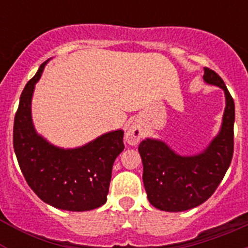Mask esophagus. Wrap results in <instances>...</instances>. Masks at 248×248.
I'll return each instance as SVG.
<instances>
[{
    "instance_id": "34e87169",
    "label": "esophagus",
    "mask_w": 248,
    "mask_h": 248,
    "mask_svg": "<svg viewBox=\"0 0 248 248\" xmlns=\"http://www.w3.org/2000/svg\"><path fill=\"white\" fill-rule=\"evenodd\" d=\"M143 128L138 123H133L125 133V139L130 145H137L143 139Z\"/></svg>"
}]
</instances>
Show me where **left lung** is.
Masks as SVG:
<instances>
[{"instance_id":"obj_1","label":"left lung","mask_w":248,"mask_h":248,"mask_svg":"<svg viewBox=\"0 0 248 248\" xmlns=\"http://www.w3.org/2000/svg\"><path fill=\"white\" fill-rule=\"evenodd\" d=\"M203 80L225 92L226 107L218 134L202 153L183 156L161 140L150 138L139 144L149 202L161 211H186L205 202L217 189L231 164L235 103L216 72L205 68Z\"/></svg>"}]
</instances>
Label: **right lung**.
Listing matches in <instances>:
<instances>
[{"label":"right lung","instance_id":"obj_1","mask_svg":"<svg viewBox=\"0 0 248 248\" xmlns=\"http://www.w3.org/2000/svg\"><path fill=\"white\" fill-rule=\"evenodd\" d=\"M47 62L26 84L19 98L13 149L30 187L48 205L67 211H89L104 205L111 169L124 150V131L114 130L76 149H62L37 134L31 103Z\"/></svg>","mask_w":248,"mask_h":248}]
</instances>
